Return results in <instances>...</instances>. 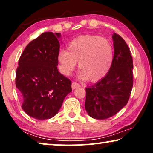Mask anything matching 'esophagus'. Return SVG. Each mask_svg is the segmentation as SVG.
I'll return each instance as SVG.
<instances>
[{"mask_svg": "<svg viewBox=\"0 0 153 153\" xmlns=\"http://www.w3.org/2000/svg\"><path fill=\"white\" fill-rule=\"evenodd\" d=\"M81 85L79 84V83H77L76 82H72V88L74 90L75 88H79L80 87Z\"/></svg>", "mask_w": 153, "mask_h": 153, "instance_id": "1", "label": "esophagus"}]
</instances>
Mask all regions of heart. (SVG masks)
<instances>
[{"instance_id": "heart-1", "label": "heart", "mask_w": 153, "mask_h": 153, "mask_svg": "<svg viewBox=\"0 0 153 153\" xmlns=\"http://www.w3.org/2000/svg\"><path fill=\"white\" fill-rule=\"evenodd\" d=\"M114 50L108 39L95 35H81L68 45V50L58 52L57 61L62 74H72L79 62V76L97 82L104 78L111 68Z\"/></svg>"}]
</instances>
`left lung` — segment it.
<instances>
[{
    "label": "left lung",
    "instance_id": "left-lung-1",
    "mask_svg": "<svg viewBox=\"0 0 153 153\" xmlns=\"http://www.w3.org/2000/svg\"><path fill=\"white\" fill-rule=\"evenodd\" d=\"M114 56L111 68L103 79L85 88V108L93 118L103 120L126 105L133 86V60L125 41L112 35Z\"/></svg>",
    "mask_w": 153,
    "mask_h": 153
}]
</instances>
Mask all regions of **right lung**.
<instances>
[{"mask_svg":"<svg viewBox=\"0 0 153 153\" xmlns=\"http://www.w3.org/2000/svg\"><path fill=\"white\" fill-rule=\"evenodd\" d=\"M60 37V33H42L26 46L19 60L16 86L22 108L37 120L55 116L72 91L70 80L57 68Z\"/></svg>","mask_w":153,"mask_h":153,"instance_id":"right-lung-1","label":"right lung"}]
</instances>
